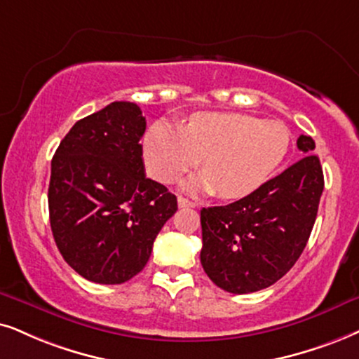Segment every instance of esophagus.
I'll list each match as a JSON object with an SVG mask.
<instances>
[{
    "mask_svg": "<svg viewBox=\"0 0 359 359\" xmlns=\"http://www.w3.org/2000/svg\"><path fill=\"white\" fill-rule=\"evenodd\" d=\"M179 207L180 208H185V207H190V208H194V207H197V202H194V201H189V198H185V197H179Z\"/></svg>",
    "mask_w": 359,
    "mask_h": 359,
    "instance_id": "1",
    "label": "esophagus"
}]
</instances>
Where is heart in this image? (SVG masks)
Masks as SVG:
<instances>
[{"label":"heart","mask_w":359,"mask_h":359,"mask_svg":"<svg viewBox=\"0 0 359 359\" xmlns=\"http://www.w3.org/2000/svg\"><path fill=\"white\" fill-rule=\"evenodd\" d=\"M292 144L280 121L237 112L195 114L182 126L157 121L144 135L146 167L158 182H177L203 158V174L185 184L187 190L240 198L262 187L285 161Z\"/></svg>","instance_id":"obj_1"}]
</instances>
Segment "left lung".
I'll use <instances>...</instances> for the list:
<instances>
[{
  "label": "left lung",
  "instance_id": "obj_1",
  "mask_svg": "<svg viewBox=\"0 0 359 359\" xmlns=\"http://www.w3.org/2000/svg\"><path fill=\"white\" fill-rule=\"evenodd\" d=\"M303 157L240 201L201 210V263L213 283L243 294L278 281L305 250L325 180L315 140L300 135Z\"/></svg>",
  "mask_w": 359,
  "mask_h": 359
}]
</instances>
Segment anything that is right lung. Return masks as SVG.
I'll return each mask as SVG.
<instances>
[{"instance_id":"1","label":"right lung","mask_w":359,"mask_h":359,"mask_svg":"<svg viewBox=\"0 0 359 359\" xmlns=\"http://www.w3.org/2000/svg\"><path fill=\"white\" fill-rule=\"evenodd\" d=\"M137 104L117 101L71 127L51 162L54 242L86 280L119 285L146 266L157 233L177 210L165 185L146 177Z\"/></svg>"}]
</instances>
